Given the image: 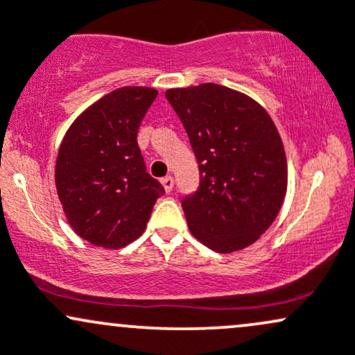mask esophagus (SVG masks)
<instances>
[{
  "mask_svg": "<svg viewBox=\"0 0 355 355\" xmlns=\"http://www.w3.org/2000/svg\"><path fill=\"white\" fill-rule=\"evenodd\" d=\"M162 185H164L165 191H172V189H173V177H164V178H162Z\"/></svg>",
  "mask_w": 355,
  "mask_h": 355,
  "instance_id": "1",
  "label": "esophagus"
}]
</instances>
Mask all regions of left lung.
Listing matches in <instances>:
<instances>
[{"label": "left lung", "instance_id": "1", "mask_svg": "<svg viewBox=\"0 0 355 355\" xmlns=\"http://www.w3.org/2000/svg\"><path fill=\"white\" fill-rule=\"evenodd\" d=\"M198 160L200 187L182 198L190 232L220 254L242 250L272 225L287 191V158L268 113L217 83L166 89Z\"/></svg>", "mask_w": 355, "mask_h": 355}]
</instances>
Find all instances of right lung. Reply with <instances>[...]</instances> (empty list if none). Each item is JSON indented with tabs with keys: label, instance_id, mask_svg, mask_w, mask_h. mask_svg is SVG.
I'll return each mask as SVG.
<instances>
[{
	"label": "right lung",
	"instance_id": "obj_1",
	"mask_svg": "<svg viewBox=\"0 0 355 355\" xmlns=\"http://www.w3.org/2000/svg\"><path fill=\"white\" fill-rule=\"evenodd\" d=\"M158 92L113 89L73 121L61 141L55 183L68 223L81 239L121 248L145 232L164 187L150 173L137 133Z\"/></svg>",
	"mask_w": 355,
	"mask_h": 355
}]
</instances>
